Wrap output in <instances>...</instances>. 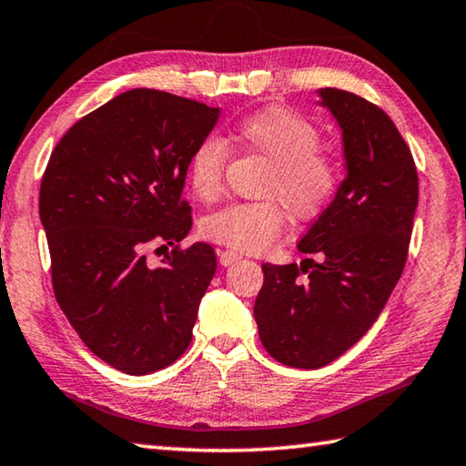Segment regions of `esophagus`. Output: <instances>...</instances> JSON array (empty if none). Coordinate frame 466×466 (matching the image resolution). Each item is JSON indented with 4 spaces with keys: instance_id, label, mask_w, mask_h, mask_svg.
<instances>
[{
    "instance_id": "esophagus-1",
    "label": "esophagus",
    "mask_w": 466,
    "mask_h": 466,
    "mask_svg": "<svg viewBox=\"0 0 466 466\" xmlns=\"http://www.w3.org/2000/svg\"><path fill=\"white\" fill-rule=\"evenodd\" d=\"M242 257L238 255V252H234V250H219L218 252V260H219V265L222 267H230V265H234L236 260H240Z\"/></svg>"
}]
</instances>
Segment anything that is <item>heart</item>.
<instances>
[{
    "instance_id": "heart-1",
    "label": "heart",
    "mask_w": 466,
    "mask_h": 466,
    "mask_svg": "<svg viewBox=\"0 0 466 466\" xmlns=\"http://www.w3.org/2000/svg\"><path fill=\"white\" fill-rule=\"evenodd\" d=\"M232 140L244 150L267 158L273 168L262 196L277 198L295 218L309 219L324 211L340 185L334 157L319 150V132L306 117L285 107H267L236 124ZM228 148L219 138H204L193 148L187 181L199 199L222 191ZM283 209L275 201L230 204L201 222V234L240 252H260L281 232Z\"/></svg>"
}]
</instances>
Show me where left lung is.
Returning a JSON list of instances; mask_svg holds the SVG:
<instances>
[{
	"mask_svg": "<svg viewBox=\"0 0 466 466\" xmlns=\"http://www.w3.org/2000/svg\"><path fill=\"white\" fill-rule=\"evenodd\" d=\"M318 97L342 132L346 177L298 244L319 260L262 265L255 301L267 352L298 369L342 357L375 324L403 273L418 208L416 165L391 117L350 91Z\"/></svg>",
	"mask_w": 466,
	"mask_h": 466,
	"instance_id": "8db88e82",
	"label": "left lung"
}]
</instances>
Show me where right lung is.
<instances>
[{
  "mask_svg": "<svg viewBox=\"0 0 466 466\" xmlns=\"http://www.w3.org/2000/svg\"><path fill=\"white\" fill-rule=\"evenodd\" d=\"M219 107L132 89L69 128L40 185L53 287L87 349L128 375L181 357L216 273L206 242L181 250L191 208L181 199L193 148ZM148 243L175 246L158 268Z\"/></svg>",
  "mask_w": 466,
  "mask_h": 466,
  "instance_id": "1",
  "label": "right lung"
}]
</instances>
